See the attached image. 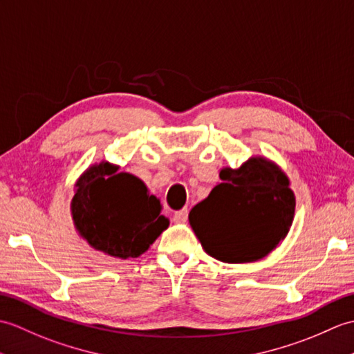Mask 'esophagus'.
<instances>
[{
    "label": "esophagus",
    "mask_w": 354,
    "mask_h": 354,
    "mask_svg": "<svg viewBox=\"0 0 354 354\" xmlns=\"http://www.w3.org/2000/svg\"><path fill=\"white\" fill-rule=\"evenodd\" d=\"M172 221L177 223V224H183L187 221V209H182V210H177L174 216H172Z\"/></svg>",
    "instance_id": "34e87169"
}]
</instances>
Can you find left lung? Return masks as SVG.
Listing matches in <instances>:
<instances>
[{
    "label": "left lung",
    "instance_id": "left-lung-1",
    "mask_svg": "<svg viewBox=\"0 0 354 354\" xmlns=\"http://www.w3.org/2000/svg\"><path fill=\"white\" fill-rule=\"evenodd\" d=\"M223 183L189 214L192 230L207 254L243 263L265 257L292 224L295 195L279 167L251 157L238 169L224 168Z\"/></svg>",
    "mask_w": 354,
    "mask_h": 354
}]
</instances>
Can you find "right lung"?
Returning a JSON list of instances; mask_svg holds the SVG:
<instances>
[{
  "instance_id": "add662e5",
  "label": "right lung",
  "mask_w": 354,
  "mask_h": 354,
  "mask_svg": "<svg viewBox=\"0 0 354 354\" xmlns=\"http://www.w3.org/2000/svg\"><path fill=\"white\" fill-rule=\"evenodd\" d=\"M116 171L109 162L86 171L75 185L71 212L75 229L91 247L120 259L138 257L169 221L142 180Z\"/></svg>"
}]
</instances>
